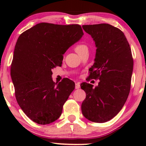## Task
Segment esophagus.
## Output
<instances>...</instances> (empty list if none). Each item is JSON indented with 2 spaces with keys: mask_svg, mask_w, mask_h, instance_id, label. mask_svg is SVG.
<instances>
[{
  "mask_svg": "<svg viewBox=\"0 0 146 146\" xmlns=\"http://www.w3.org/2000/svg\"><path fill=\"white\" fill-rule=\"evenodd\" d=\"M80 88V83H76V86H75V88L76 89H79Z\"/></svg>",
  "mask_w": 146,
  "mask_h": 146,
  "instance_id": "1",
  "label": "esophagus"
}]
</instances>
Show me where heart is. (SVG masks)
<instances>
[{
  "label": "heart",
  "instance_id": "heart-1",
  "mask_svg": "<svg viewBox=\"0 0 146 146\" xmlns=\"http://www.w3.org/2000/svg\"><path fill=\"white\" fill-rule=\"evenodd\" d=\"M84 49H88V47L85 44H78L76 46V52L77 53H78L79 52H80L82 50H83Z\"/></svg>",
  "mask_w": 146,
  "mask_h": 146
}]
</instances>
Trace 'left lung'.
<instances>
[{
  "mask_svg": "<svg viewBox=\"0 0 146 146\" xmlns=\"http://www.w3.org/2000/svg\"><path fill=\"white\" fill-rule=\"evenodd\" d=\"M95 42L94 63L89 69V78L99 79L98 85L80 84L86 94L82 104L86 118L104 123L115 117L128 97L133 60L130 46L123 32L109 24L83 25Z\"/></svg>",
  "mask_w": 146,
  "mask_h": 146,
  "instance_id": "left-lung-1",
  "label": "left lung"
}]
</instances>
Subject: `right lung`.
Returning a JSON list of instances; mask_svg holds the SVG:
<instances>
[{"mask_svg":"<svg viewBox=\"0 0 146 146\" xmlns=\"http://www.w3.org/2000/svg\"><path fill=\"white\" fill-rule=\"evenodd\" d=\"M83 35L80 25L42 23L19 36L11 78L18 104L35 122L48 124L61 115L75 84L68 78L54 82L52 69L62 66L64 54Z\"/></svg>","mask_w":146,"mask_h":146,"instance_id":"right-lung-1","label":"right lung"}]
</instances>
